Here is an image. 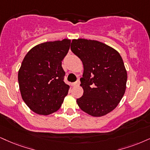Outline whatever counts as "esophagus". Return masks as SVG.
Masks as SVG:
<instances>
[{"mask_svg": "<svg viewBox=\"0 0 150 150\" xmlns=\"http://www.w3.org/2000/svg\"><path fill=\"white\" fill-rule=\"evenodd\" d=\"M79 85H80V81H77L76 82H74L72 83V86H73L74 87H76V86H79Z\"/></svg>", "mask_w": 150, "mask_h": 150, "instance_id": "34e87169", "label": "esophagus"}]
</instances>
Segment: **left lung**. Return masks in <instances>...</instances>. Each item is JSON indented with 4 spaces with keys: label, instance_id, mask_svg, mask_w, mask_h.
Returning a JSON list of instances; mask_svg holds the SVG:
<instances>
[{
    "label": "left lung",
    "instance_id": "left-lung-1",
    "mask_svg": "<svg viewBox=\"0 0 150 150\" xmlns=\"http://www.w3.org/2000/svg\"><path fill=\"white\" fill-rule=\"evenodd\" d=\"M71 50L84 68L80 79L83 95L76 99L79 108L93 117L109 113L126 90L127 73L121 55L102 42L86 39L72 40Z\"/></svg>",
    "mask_w": 150,
    "mask_h": 150
}]
</instances>
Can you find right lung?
<instances>
[{"label":"right lung","instance_id":"obj_1","mask_svg":"<svg viewBox=\"0 0 150 150\" xmlns=\"http://www.w3.org/2000/svg\"><path fill=\"white\" fill-rule=\"evenodd\" d=\"M71 40L38 44L25 55L18 72L21 97L37 114L48 115L58 110L69 86L64 82L62 60L67 54Z\"/></svg>","mask_w":150,"mask_h":150}]
</instances>
